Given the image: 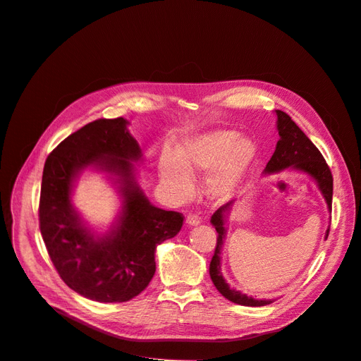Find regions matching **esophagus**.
I'll list each match as a JSON object with an SVG mask.
<instances>
[{
    "label": "esophagus",
    "instance_id": "34e87169",
    "mask_svg": "<svg viewBox=\"0 0 361 361\" xmlns=\"http://www.w3.org/2000/svg\"><path fill=\"white\" fill-rule=\"evenodd\" d=\"M185 224L188 226H196L200 224V218L197 215H193V214H188L187 218H185Z\"/></svg>",
    "mask_w": 361,
    "mask_h": 361
}]
</instances>
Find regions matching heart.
<instances>
[{"label": "heart", "mask_w": 361, "mask_h": 361, "mask_svg": "<svg viewBox=\"0 0 361 361\" xmlns=\"http://www.w3.org/2000/svg\"><path fill=\"white\" fill-rule=\"evenodd\" d=\"M256 157V146L249 137H238L234 130H212L185 140L176 155L164 154L159 174L177 199L193 193V180L206 177L211 197L225 200L243 184Z\"/></svg>", "instance_id": "obj_1"}]
</instances>
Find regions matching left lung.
Here are the masks:
<instances>
[{"label": "left lung", "mask_w": 361, "mask_h": 361, "mask_svg": "<svg viewBox=\"0 0 361 361\" xmlns=\"http://www.w3.org/2000/svg\"><path fill=\"white\" fill-rule=\"evenodd\" d=\"M276 114V128L279 140L276 143L275 152L268 162L267 168H264L263 174H275L281 173V171L291 168L297 173H302L309 176L317 185L319 192L324 196L328 211L331 212L332 207V192H334V178L331 174V169L326 164V161L322 157L319 149L312 143V140L301 131V128L291 120L288 114L282 112L279 109L275 111ZM235 204V200H231L226 204L221 206L219 209L212 215L211 224L215 226L218 233L216 238V249L212 256L211 264H209V275L214 282L216 290L226 298L235 305L240 306H249V307H260L271 305L274 298L269 300H257L253 297H249L247 294H243L241 291H237L235 288H231L228 282L225 281L221 271V253L224 247V241L226 235V219H228L230 212ZM329 234V226L325 234V240Z\"/></svg>", "instance_id": "8db88e82"}]
</instances>
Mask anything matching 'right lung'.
<instances>
[{
	"instance_id": "right-lung-1",
	"label": "right lung",
	"mask_w": 361,
	"mask_h": 361,
	"mask_svg": "<svg viewBox=\"0 0 361 361\" xmlns=\"http://www.w3.org/2000/svg\"><path fill=\"white\" fill-rule=\"evenodd\" d=\"M123 117L86 124L56 146L45 161L39 225L56 272L78 294L99 302L139 295L154 278L157 247L176 237L183 215L154 206L136 180L142 149ZM107 174L119 188L122 209L105 235L93 232L71 203L73 183L85 169Z\"/></svg>"
}]
</instances>
